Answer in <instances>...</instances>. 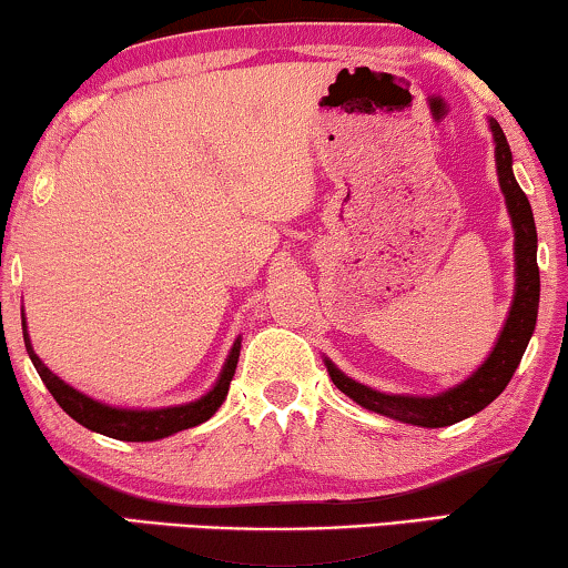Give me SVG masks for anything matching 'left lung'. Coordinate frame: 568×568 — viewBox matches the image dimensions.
Segmentation results:
<instances>
[{"label":"left lung","mask_w":568,"mask_h":568,"mask_svg":"<svg viewBox=\"0 0 568 568\" xmlns=\"http://www.w3.org/2000/svg\"><path fill=\"white\" fill-rule=\"evenodd\" d=\"M494 142H496V168H499V183L507 199L511 224H515V258H517V292L511 302L507 325H504L499 341H496L494 352L488 359L480 364L476 375L465 379L463 385L453 390L434 395V398H408V395H385L369 390L354 379L328 364L333 385L348 398L359 403V406L375 410V414L398 418V422L426 426V429H437V426H449L463 422L478 410H484L494 398H499L504 387L509 385L511 375L523 362V354L538 321V300H540V271H538V232H535V220L530 201L525 191L519 189L511 173V152L504 136L501 126L491 121Z\"/></svg>","instance_id":"obj_1"}]
</instances>
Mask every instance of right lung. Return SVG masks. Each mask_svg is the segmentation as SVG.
<instances>
[{
  "label": "right lung",
  "instance_id": "obj_1",
  "mask_svg": "<svg viewBox=\"0 0 568 568\" xmlns=\"http://www.w3.org/2000/svg\"><path fill=\"white\" fill-rule=\"evenodd\" d=\"M22 331H26V321H22ZM22 336H26V348L30 354V362H33L38 375H41L43 385L49 387L53 400H57L77 424H82L84 429H92L98 434H105V437L123 439V442L162 439V437H170V434H175V432H183V429H191V426L204 424L206 418H212L214 410L222 406L224 398H227L232 375H235L237 356H240V338H237L235 346H232V352H230L227 364H224L220 379H216L214 390H209L204 398L196 403H185V406L160 408V410H121V408L103 406V403L92 400V398H88V395L77 393L74 387H69L67 383H61V379L53 375V372L45 367L41 359H38L33 346H30V341H28V333H22Z\"/></svg>",
  "mask_w": 568,
  "mask_h": 568
}]
</instances>
